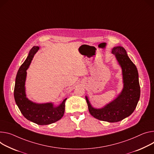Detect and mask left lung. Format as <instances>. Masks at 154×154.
<instances>
[{
    "mask_svg": "<svg viewBox=\"0 0 154 154\" xmlns=\"http://www.w3.org/2000/svg\"><path fill=\"white\" fill-rule=\"evenodd\" d=\"M112 53L122 68L123 87L113 101L103 107H93L87 96H85L90 114L100 120L117 122L130 116L134 110L140 97V86L137 69L128 57L127 51L117 46L112 49Z\"/></svg>",
    "mask_w": 154,
    "mask_h": 154,
    "instance_id": "left-lung-1",
    "label": "left lung"
}]
</instances>
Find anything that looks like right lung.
<instances>
[{
	"label": "right lung",
	"instance_id": "right-lung-1",
	"mask_svg": "<svg viewBox=\"0 0 154 154\" xmlns=\"http://www.w3.org/2000/svg\"><path fill=\"white\" fill-rule=\"evenodd\" d=\"M39 48L38 46H34L20 66L16 77L14 97L21 114L26 119L40 125H46L57 122L63 117L67 98H65L60 105L54 106L53 103H35L26 97L25 88L26 71Z\"/></svg>",
	"mask_w": 154,
	"mask_h": 154
}]
</instances>
